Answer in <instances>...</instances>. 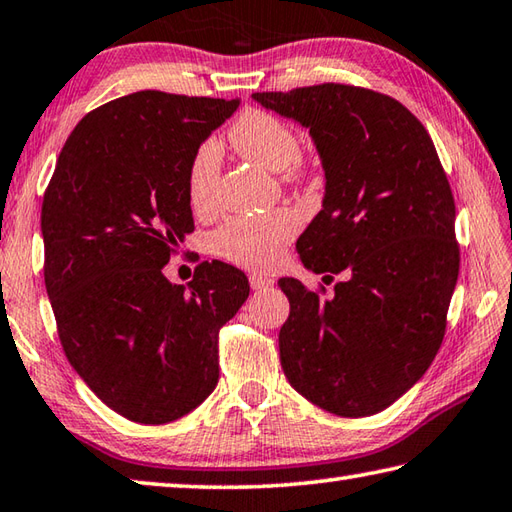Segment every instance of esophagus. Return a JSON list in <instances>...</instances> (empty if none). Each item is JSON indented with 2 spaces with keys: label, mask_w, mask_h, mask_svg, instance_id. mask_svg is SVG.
<instances>
[{
  "label": "esophagus",
  "mask_w": 512,
  "mask_h": 512,
  "mask_svg": "<svg viewBox=\"0 0 512 512\" xmlns=\"http://www.w3.org/2000/svg\"><path fill=\"white\" fill-rule=\"evenodd\" d=\"M249 285H252V289H265V287H272L274 285V278H269L265 274H249Z\"/></svg>",
  "instance_id": "1"
}]
</instances>
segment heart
<instances>
[{
  "label": "heart",
  "mask_w": 512,
  "mask_h": 512,
  "mask_svg": "<svg viewBox=\"0 0 512 512\" xmlns=\"http://www.w3.org/2000/svg\"><path fill=\"white\" fill-rule=\"evenodd\" d=\"M229 140L240 156L258 167L274 173L285 171L287 176L298 173L296 158L301 144H298L296 133L272 113H243L231 127ZM218 173L220 149L216 142L209 140L200 144L187 173V194L196 211H207L214 205ZM296 225V218L289 211L234 218L216 231L214 247L231 263L267 269L281 256V247L294 236Z\"/></svg>",
  "instance_id": "b5f03b06"
}]
</instances>
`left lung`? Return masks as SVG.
Returning <instances> with one entry per match:
<instances>
[{
	"instance_id": "1",
	"label": "left lung",
	"mask_w": 512,
	"mask_h": 512,
	"mask_svg": "<svg viewBox=\"0 0 512 512\" xmlns=\"http://www.w3.org/2000/svg\"><path fill=\"white\" fill-rule=\"evenodd\" d=\"M252 98L310 131L325 191L296 249L347 278L318 298L281 278L278 334L292 388L339 417H370L417 383L443 341L459 276L455 200L428 131L401 102L345 84Z\"/></svg>"
}]
</instances>
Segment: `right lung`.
<instances>
[{
	"instance_id": "right-lung-1",
	"label": "right lung",
	"mask_w": 512,
	"mask_h": 512,
	"mask_svg": "<svg viewBox=\"0 0 512 512\" xmlns=\"http://www.w3.org/2000/svg\"><path fill=\"white\" fill-rule=\"evenodd\" d=\"M240 100L124 95L77 122L42 202L44 283L82 381L136 423L176 421L218 383V330L249 296L227 263L162 272L194 229L191 158Z\"/></svg>"
}]
</instances>
